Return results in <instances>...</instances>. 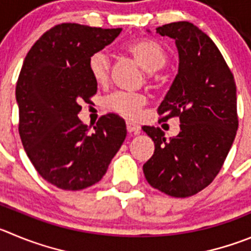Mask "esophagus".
I'll return each instance as SVG.
<instances>
[{
	"label": "esophagus",
	"instance_id": "1",
	"mask_svg": "<svg viewBox=\"0 0 251 251\" xmlns=\"http://www.w3.org/2000/svg\"><path fill=\"white\" fill-rule=\"evenodd\" d=\"M126 128H127V132L133 133V135L140 133V130H141V127L132 121H126Z\"/></svg>",
	"mask_w": 251,
	"mask_h": 251
}]
</instances>
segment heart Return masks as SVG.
I'll return each mask as SVG.
<instances>
[{
	"instance_id": "obj_1",
	"label": "heart",
	"mask_w": 251,
	"mask_h": 251,
	"mask_svg": "<svg viewBox=\"0 0 251 251\" xmlns=\"http://www.w3.org/2000/svg\"><path fill=\"white\" fill-rule=\"evenodd\" d=\"M126 50L146 72L147 79L151 83H154L157 79L156 72L165 67L167 62L165 49L156 42L141 39L128 44ZM110 68L111 63L109 54L105 50H98L89 57L88 69L95 83H106L110 75ZM104 104L106 109L118 112L125 118L136 119L140 115V110L146 104V97L140 93L116 91L104 100Z\"/></svg>"
}]
</instances>
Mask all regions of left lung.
I'll return each mask as SVG.
<instances>
[{
	"instance_id": "1",
	"label": "left lung",
	"mask_w": 251,
	"mask_h": 251,
	"mask_svg": "<svg viewBox=\"0 0 251 251\" xmlns=\"http://www.w3.org/2000/svg\"><path fill=\"white\" fill-rule=\"evenodd\" d=\"M156 33L175 39L179 58L178 74L157 111L163 121L179 118L181 131L167 141L161 128L142 127L154 142L144 173L153 188L186 198L212 183L233 145L235 80L214 42L193 23H168Z\"/></svg>"
}]
</instances>
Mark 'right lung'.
<instances>
[{
	"label": "right lung",
	"mask_w": 251,
	"mask_h": 251,
	"mask_svg": "<svg viewBox=\"0 0 251 251\" xmlns=\"http://www.w3.org/2000/svg\"><path fill=\"white\" fill-rule=\"evenodd\" d=\"M120 32L62 23L47 30L25 58L16 86L18 131L37 172L58 188L79 191L98 183L126 137L118 115L101 116L93 130L78 118L79 102L98 90L89 57Z\"/></svg>",
	"instance_id": "add662e5"
}]
</instances>
